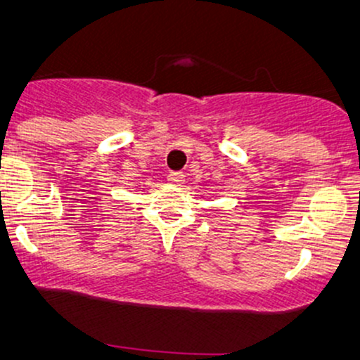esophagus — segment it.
<instances>
[{
    "instance_id": "34e87169",
    "label": "esophagus",
    "mask_w": 360,
    "mask_h": 360,
    "mask_svg": "<svg viewBox=\"0 0 360 360\" xmlns=\"http://www.w3.org/2000/svg\"><path fill=\"white\" fill-rule=\"evenodd\" d=\"M167 180H168V184H172V185H180L181 181H184V175H181L180 172H170L167 175Z\"/></svg>"
}]
</instances>
